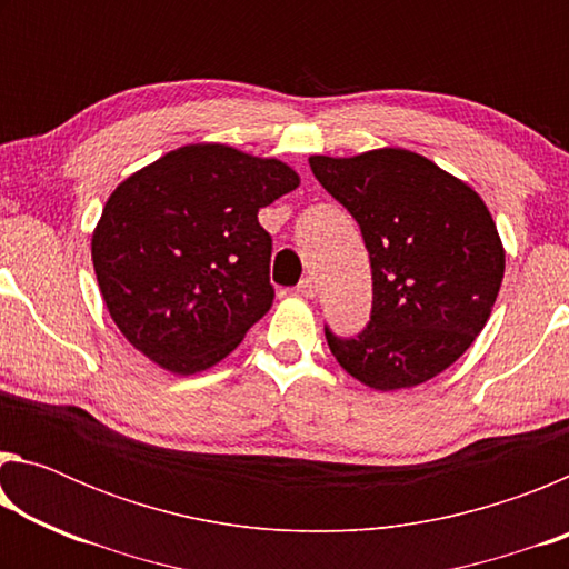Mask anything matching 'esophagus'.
<instances>
[{
	"label": "esophagus",
	"instance_id": "obj_1",
	"mask_svg": "<svg viewBox=\"0 0 569 569\" xmlns=\"http://www.w3.org/2000/svg\"><path fill=\"white\" fill-rule=\"evenodd\" d=\"M296 291H298V296H303V298H313L316 293H319V283H316L313 278L308 276V278H303L301 283H298Z\"/></svg>",
	"mask_w": 569,
	"mask_h": 569
}]
</instances>
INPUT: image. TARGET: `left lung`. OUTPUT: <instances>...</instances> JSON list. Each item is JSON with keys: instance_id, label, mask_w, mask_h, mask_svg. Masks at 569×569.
I'll return each mask as SVG.
<instances>
[{"instance_id": "8db88e82", "label": "left lung", "mask_w": 569, "mask_h": 569, "mask_svg": "<svg viewBox=\"0 0 569 569\" xmlns=\"http://www.w3.org/2000/svg\"><path fill=\"white\" fill-rule=\"evenodd\" d=\"M308 162L356 218L371 258V321L356 339L326 331L336 361L377 391L435 379L475 343L505 278V246L485 200L403 148Z\"/></svg>"}]
</instances>
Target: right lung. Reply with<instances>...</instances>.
<instances>
[{
    "label": "right lung",
    "instance_id": "add662e5",
    "mask_svg": "<svg viewBox=\"0 0 569 569\" xmlns=\"http://www.w3.org/2000/svg\"><path fill=\"white\" fill-rule=\"evenodd\" d=\"M298 186L283 160L223 142L182 146L124 178L92 230L94 276L124 339L178 377L223 361L273 303L258 210Z\"/></svg>",
    "mask_w": 569,
    "mask_h": 569
}]
</instances>
